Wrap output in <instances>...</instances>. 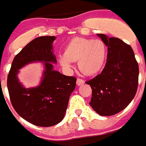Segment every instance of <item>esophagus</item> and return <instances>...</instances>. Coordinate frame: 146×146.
<instances>
[{"instance_id":"34e87169","label":"esophagus","mask_w":146,"mask_h":146,"mask_svg":"<svg viewBox=\"0 0 146 146\" xmlns=\"http://www.w3.org/2000/svg\"><path fill=\"white\" fill-rule=\"evenodd\" d=\"M84 84V80L81 78H78L77 79V85L78 86H80V85H83Z\"/></svg>"}]
</instances>
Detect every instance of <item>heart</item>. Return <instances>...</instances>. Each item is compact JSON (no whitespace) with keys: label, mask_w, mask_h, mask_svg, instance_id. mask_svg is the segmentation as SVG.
<instances>
[{"label":"heart","mask_w":146,"mask_h":146,"mask_svg":"<svg viewBox=\"0 0 146 146\" xmlns=\"http://www.w3.org/2000/svg\"><path fill=\"white\" fill-rule=\"evenodd\" d=\"M106 57V46L102 40L74 38L68 44L63 56L59 58L62 67L70 68L71 62L78 61L79 69L93 75L102 69Z\"/></svg>","instance_id":"heart-1"}]
</instances>
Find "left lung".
Wrapping results in <instances>:
<instances>
[{"mask_svg":"<svg viewBox=\"0 0 146 146\" xmlns=\"http://www.w3.org/2000/svg\"><path fill=\"white\" fill-rule=\"evenodd\" d=\"M108 46L107 60L100 74L86 84L92 88L90 105L101 116H111L130 104L138 88L139 66L132 47L117 38L97 34Z\"/></svg>","mask_w":146,"mask_h":146,"instance_id":"8db88e82","label":"left lung"}]
</instances>
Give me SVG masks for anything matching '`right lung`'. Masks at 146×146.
Instances as JSON below:
<instances>
[{
	"label": "right lung",
	"instance_id": "add662e5",
	"mask_svg": "<svg viewBox=\"0 0 146 146\" xmlns=\"http://www.w3.org/2000/svg\"><path fill=\"white\" fill-rule=\"evenodd\" d=\"M54 36L38 37L16 55L7 76L11 104L19 116L34 125L51 127L63 119L77 78L53 70L56 59L53 53ZM45 62V71L38 87L26 89L18 81V69L33 61Z\"/></svg>",
	"mask_w": 146,
	"mask_h": 146
}]
</instances>
